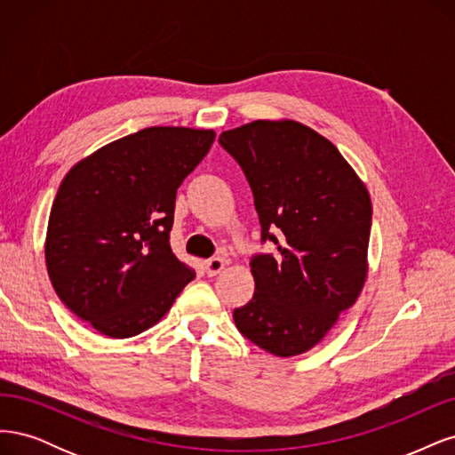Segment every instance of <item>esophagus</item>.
<instances>
[{"mask_svg":"<svg viewBox=\"0 0 455 455\" xmlns=\"http://www.w3.org/2000/svg\"><path fill=\"white\" fill-rule=\"evenodd\" d=\"M225 265H227V260L223 257H212L204 262V268H206L208 275H217L225 268Z\"/></svg>","mask_w":455,"mask_h":455,"instance_id":"1","label":"esophagus"}]
</instances>
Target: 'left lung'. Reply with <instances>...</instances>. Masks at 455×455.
<instances>
[{
    "label": "left lung",
    "mask_w": 455,
    "mask_h": 455,
    "mask_svg": "<svg viewBox=\"0 0 455 455\" xmlns=\"http://www.w3.org/2000/svg\"><path fill=\"white\" fill-rule=\"evenodd\" d=\"M253 190L260 240L253 299L238 331L277 357L304 354L355 304L366 280L372 204L334 145L297 121H253L219 136Z\"/></svg>",
    "instance_id": "1"
}]
</instances>
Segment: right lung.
<instances>
[{
  "label": "right lung",
  "instance_id": "obj_1",
  "mask_svg": "<svg viewBox=\"0 0 455 455\" xmlns=\"http://www.w3.org/2000/svg\"><path fill=\"white\" fill-rule=\"evenodd\" d=\"M213 140V130L151 126L68 172L49 217L47 270L56 295L98 332L148 331L195 280L170 230L178 188Z\"/></svg>",
  "mask_w": 455,
  "mask_h": 455
}]
</instances>
